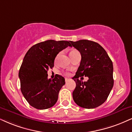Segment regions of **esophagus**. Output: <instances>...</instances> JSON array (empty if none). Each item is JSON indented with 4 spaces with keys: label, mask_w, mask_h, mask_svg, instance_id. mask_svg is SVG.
Here are the masks:
<instances>
[{
    "label": "esophagus",
    "mask_w": 132,
    "mask_h": 132,
    "mask_svg": "<svg viewBox=\"0 0 132 132\" xmlns=\"http://www.w3.org/2000/svg\"><path fill=\"white\" fill-rule=\"evenodd\" d=\"M65 82H67L68 81H69V80H70V79H69V78H66L65 79Z\"/></svg>",
    "instance_id": "34e87169"
}]
</instances>
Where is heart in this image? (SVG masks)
Returning a JSON list of instances; mask_svg holds the SVG:
<instances>
[{
  "mask_svg": "<svg viewBox=\"0 0 132 132\" xmlns=\"http://www.w3.org/2000/svg\"><path fill=\"white\" fill-rule=\"evenodd\" d=\"M76 52H78V51H76V50H71V51L70 52V56H71V55H72V54H73L74 53H76ZM67 75H68V74H67Z\"/></svg>",
  "mask_w": 132,
  "mask_h": 132,
  "instance_id": "b5f03b06",
  "label": "heart"
}]
</instances>
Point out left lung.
I'll use <instances>...</instances> for the list:
<instances>
[{
    "label": "left lung",
    "instance_id": "8db88e82",
    "mask_svg": "<svg viewBox=\"0 0 132 132\" xmlns=\"http://www.w3.org/2000/svg\"><path fill=\"white\" fill-rule=\"evenodd\" d=\"M70 43L81 55L80 65L73 78L76 82L73 98L82 108H97L106 100L113 87V62L103 47L95 42L81 40ZM84 76L89 78L85 82L78 79Z\"/></svg>",
    "mask_w": 132,
    "mask_h": 132
}]
</instances>
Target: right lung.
<instances>
[{"instance_id": "1", "label": "right lung", "mask_w": 132, "mask_h": 132, "mask_svg": "<svg viewBox=\"0 0 132 132\" xmlns=\"http://www.w3.org/2000/svg\"><path fill=\"white\" fill-rule=\"evenodd\" d=\"M68 46H71L70 42L46 40L32 46L24 56L19 71L21 90L34 108L45 110L57 101L65 79L57 74L54 79H48L47 73L54 67L57 54Z\"/></svg>"}]
</instances>
